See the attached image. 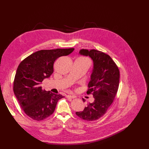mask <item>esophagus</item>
I'll return each mask as SVG.
<instances>
[{"label":"esophagus","instance_id":"34e87169","mask_svg":"<svg viewBox=\"0 0 149 149\" xmlns=\"http://www.w3.org/2000/svg\"><path fill=\"white\" fill-rule=\"evenodd\" d=\"M66 97L67 98H71V99H74L76 97L75 95H66Z\"/></svg>","mask_w":149,"mask_h":149}]
</instances>
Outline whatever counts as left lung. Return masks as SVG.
I'll list each match as a JSON object with an SVG mask.
<instances>
[{"label": "left lung", "instance_id": "left-lung-1", "mask_svg": "<svg viewBox=\"0 0 149 149\" xmlns=\"http://www.w3.org/2000/svg\"><path fill=\"white\" fill-rule=\"evenodd\" d=\"M79 54L93 60V69L87 94H92L94 101L75 114L83 120L94 121L102 117L113 102L119 86L120 71L111 58L102 52L81 49Z\"/></svg>", "mask_w": 149, "mask_h": 149}]
</instances>
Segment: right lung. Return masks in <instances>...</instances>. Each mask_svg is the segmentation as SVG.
<instances>
[{
	"mask_svg": "<svg viewBox=\"0 0 149 149\" xmlns=\"http://www.w3.org/2000/svg\"><path fill=\"white\" fill-rule=\"evenodd\" d=\"M74 50H41L27 57L18 65L13 91L22 109L31 118L36 121L47 118L54 111L58 101L64 97L42 90L41 84L52 75L56 60L70 54Z\"/></svg>",
	"mask_w": 149,
	"mask_h": 149,
	"instance_id": "1",
	"label": "right lung"
}]
</instances>
